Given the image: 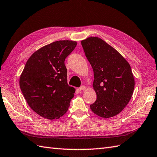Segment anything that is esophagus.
<instances>
[{
    "mask_svg": "<svg viewBox=\"0 0 157 157\" xmlns=\"http://www.w3.org/2000/svg\"><path fill=\"white\" fill-rule=\"evenodd\" d=\"M86 89V86H81V87H79L78 88V90H80V91H82V90H85Z\"/></svg>",
    "mask_w": 157,
    "mask_h": 157,
    "instance_id": "1",
    "label": "esophagus"
}]
</instances>
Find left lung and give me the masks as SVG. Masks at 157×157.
Instances as JSON below:
<instances>
[{
  "mask_svg": "<svg viewBox=\"0 0 157 157\" xmlns=\"http://www.w3.org/2000/svg\"><path fill=\"white\" fill-rule=\"evenodd\" d=\"M81 45L94 72L93 86L97 99L90 105V109L99 117H112L124 109L133 94L134 78L130 66L99 37L86 38Z\"/></svg>",
  "mask_w": 157,
  "mask_h": 157,
  "instance_id": "8db88e82",
  "label": "left lung"
}]
</instances>
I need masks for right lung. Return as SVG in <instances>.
<instances>
[{"mask_svg":"<svg viewBox=\"0 0 157 157\" xmlns=\"http://www.w3.org/2000/svg\"><path fill=\"white\" fill-rule=\"evenodd\" d=\"M74 41L46 45L31 56L19 79L29 106L39 116L58 119L67 112L75 89L67 83L65 59L76 46Z\"/></svg>","mask_w":157,"mask_h":157,"instance_id":"obj_1","label":"right lung"}]
</instances>
